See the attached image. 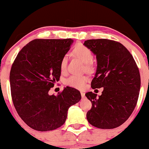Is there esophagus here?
I'll list each match as a JSON object with an SVG mask.
<instances>
[{"label": "esophagus", "mask_w": 149, "mask_h": 149, "mask_svg": "<svg viewBox=\"0 0 149 149\" xmlns=\"http://www.w3.org/2000/svg\"><path fill=\"white\" fill-rule=\"evenodd\" d=\"M80 93H81V97H84V96H85V94H84L83 92H81Z\"/></svg>", "instance_id": "1"}]
</instances>
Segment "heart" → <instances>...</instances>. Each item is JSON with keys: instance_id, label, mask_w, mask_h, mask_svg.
I'll return each instance as SVG.
<instances>
[{"instance_id": "heart-1", "label": "heart", "mask_w": 149, "mask_h": 149, "mask_svg": "<svg viewBox=\"0 0 149 149\" xmlns=\"http://www.w3.org/2000/svg\"><path fill=\"white\" fill-rule=\"evenodd\" d=\"M73 52L75 55L85 63V67L87 70L92 69V62L93 60V54L90 49L88 48L86 46L83 45H77L73 49ZM67 64H68V56L64 55L60 62V69L61 71L64 72L66 70ZM87 77L84 75L74 74L70 76L67 79L66 84L72 87L76 88V89H83L85 82L87 81Z\"/></svg>"}]
</instances>
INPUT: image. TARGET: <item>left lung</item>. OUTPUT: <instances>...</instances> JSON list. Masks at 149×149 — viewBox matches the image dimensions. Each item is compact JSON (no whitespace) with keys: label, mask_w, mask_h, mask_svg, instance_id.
Here are the masks:
<instances>
[{"label":"left lung","mask_w":149,"mask_h":149,"mask_svg":"<svg viewBox=\"0 0 149 149\" xmlns=\"http://www.w3.org/2000/svg\"><path fill=\"white\" fill-rule=\"evenodd\" d=\"M84 45L97 57L91 87L104 88L99 97L92 92L85 94L92 104L87 119L97 128L114 129L129 119L136 105L141 87L139 68L132 54L120 42L96 39L87 40Z\"/></svg>","instance_id":"8db88e82"}]
</instances>
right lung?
<instances>
[{
    "instance_id": "1",
    "label": "right lung",
    "mask_w": 149,
    "mask_h": 149,
    "mask_svg": "<svg viewBox=\"0 0 149 149\" xmlns=\"http://www.w3.org/2000/svg\"><path fill=\"white\" fill-rule=\"evenodd\" d=\"M72 39H36L18 52L11 68L10 84L14 107L23 121L40 132L63 125L72 105L81 100L79 91L67 87L49 95L61 74L60 62Z\"/></svg>"
}]
</instances>
